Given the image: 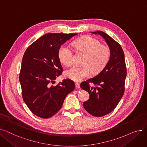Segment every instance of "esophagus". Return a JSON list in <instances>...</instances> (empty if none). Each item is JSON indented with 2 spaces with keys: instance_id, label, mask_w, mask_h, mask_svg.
Returning <instances> with one entry per match:
<instances>
[{
  "instance_id": "1",
  "label": "esophagus",
  "mask_w": 147,
  "mask_h": 147,
  "mask_svg": "<svg viewBox=\"0 0 147 147\" xmlns=\"http://www.w3.org/2000/svg\"><path fill=\"white\" fill-rule=\"evenodd\" d=\"M75 86H76V88H80V84L79 83H78V82H76L75 83Z\"/></svg>"
}]
</instances>
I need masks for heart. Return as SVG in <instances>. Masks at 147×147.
I'll return each mask as SVG.
<instances>
[{
  "instance_id": "obj_1",
  "label": "heart",
  "mask_w": 147,
  "mask_h": 147,
  "mask_svg": "<svg viewBox=\"0 0 147 147\" xmlns=\"http://www.w3.org/2000/svg\"><path fill=\"white\" fill-rule=\"evenodd\" d=\"M74 48L78 52L85 53L83 66H73L65 71L66 78L74 81H80L90 75L91 71L98 73L109 63L111 51L109 46L102 45L101 42L90 36H85L73 43ZM59 61L65 66L72 64L73 52L66 45H62L58 53Z\"/></svg>"
}]
</instances>
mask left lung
I'll return each instance as SVG.
<instances>
[{"label":"left lung","instance_id":"8db88e82","mask_svg":"<svg viewBox=\"0 0 147 147\" xmlns=\"http://www.w3.org/2000/svg\"><path fill=\"white\" fill-rule=\"evenodd\" d=\"M92 33L102 36L111 51L110 59L102 70L80 84V87L90 95L88 101L83 102L84 109L93 116L99 117L113 111L120 102L125 92L127 70L120 45L101 31ZM90 82L94 87L90 86Z\"/></svg>","mask_w":147,"mask_h":147}]
</instances>
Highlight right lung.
Segmentation results:
<instances>
[{
  "label": "right lung",
  "instance_id": "right-lung-1",
  "mask_svg": "<svg viewBox=\"0 0 147 147\" xmlns=\"http://www.w3.org/2000/svg\"><path fill=\"white\" fill-rule=\"evenodd\" d=\"M77 33H48L30 45L22 57L19 79L22 98L37 116L48 119L61 109L66 96L75 88L73 81L54 80L63 68L58 53L61 45Z\"/></svg>",
  "mask_w": 147,
  "mask_h": 147
}]
</instances>
